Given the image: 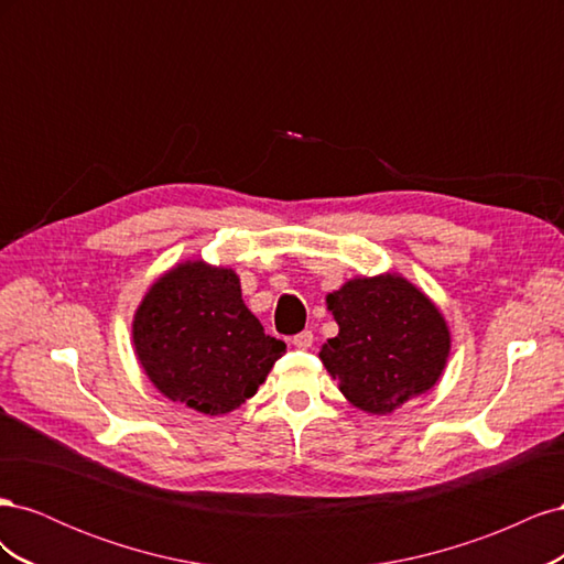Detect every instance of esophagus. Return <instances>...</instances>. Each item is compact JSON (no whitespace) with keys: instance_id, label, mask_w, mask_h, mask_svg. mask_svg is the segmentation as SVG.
Wrapping results in <instances>:
<instances>
[{"instance_id":"obj_1","label":"esophagus","mask_w":564,"mask_h":564,"mask_svg":"<svg viewBox=\"0 0 564 564\" xmlns=\"http://www.w3.org/2000/svg\"><path fill=\"white\" fill-rule=\"evenodd\" d=\"M313 332H308V329H305V332H301V334H296L294 338H292V344L299 348V350H308L311 346H313Z\"/></svg>"}]
</instances>
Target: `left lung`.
<instances>
[{"instance_id": "8db88e82", "label": "left lung", "mask_w": 564, "mask_h": 564, "mask_svg": "<svg viewBox=\"0 0 564 564\" xmlns=\"http://www.w3.org/2000/svg\"><path fill=\"white\" fill-rule=\"evenodd\" d=\"M338 336L319 360L346 400L367 414H390L429 392L445 371L452 336L437 305L395 272L348 280L327 294Z\"/></svg>"}]
</instances>
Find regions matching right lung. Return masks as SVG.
Returning a JSON list of instances; mask_svg holds the SVG:
<instances>
[{"instance_id":"right-lung-1","label":"right lung","mask_w":564,"mask_h":564,"mask_svg":"<svg viewBox=\"0 0 564 564\" xmlns=\"http://www.w3.org/2000/svg\"><path fill=\"white\" fill-rule=\"evenodd\" d=\"M133 348L164 398L209 416L253 398L286 350L245 305L237 272L204 261L178 263L148 289Z\"/></svg>"}]
</instances>
